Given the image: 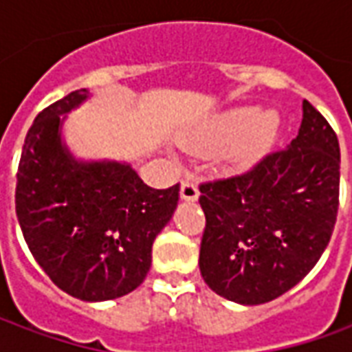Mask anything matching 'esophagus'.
<instances>
[{"label":"esophagus","instance_id":"1","mask_svg":"<svg viewBox=\"0 0 352 352\" xmlns=\"http://www.w3.org/2000/svg\"><path fill=\"white\" fill-rule=\"evenodd\" d=\"M199 196V190L196 183L192 179H184L183 184H181V198L186 199V201H196Z\"/></svg>","mask_w":352,"mask_h":352}]
</instances>
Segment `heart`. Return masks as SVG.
<instances>
[{
    "label": "heart",
    "instance_id": "b5f03b06",
    "mask_svg": "<svg viewBox=\"0 0 352 352\" xmlns=\"http://www.w3.org/2000/svg\"><path fill=\"white\" fill-rule=\"evenodd\" d=\"M279 128V116L273 111L258 113L254 109H232L213 122L199 146L217 153L234 143L232 160L239 166L256 162L272 145Z\"/></svg>",
    "mask_w": 352,
    "mask_h": 352
}]
</instances>
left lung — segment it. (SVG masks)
<instances>
[{"instance_id": "left-lung-1", "label": "left lung", "mask_w": 352, "mask_h": 352, "mask_svg": "<svg viewBox=\"0 0 352 352\" xmlns=\"http://www.w3.org/2000/svg\"><path fill=\"white\" fill-rule=\"evenodd\" d=\"M287 148L243 175L199 186V272L230 302L258 305L296 287L330 241L340 206V143L309 101Z\"/></svg>"}]
</instances>
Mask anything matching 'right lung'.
I'll use <instances>...</instances> for the list:
<instances>
[{
	"instance_id": "1",
	"label": "right lung",
	"mask_w": 352,
	"mask_h": 352,
	"mask_svg": "<svg viewBox=\"0 0 352 352\" xmlns=\"http://www.w3.org/2000/svg\"><path fill=\"white\" fill-rule=\"evenodd\" d=\"M87 88L35 116L16 173V217L30 251L58 288L105 302L145 280L156 236L173 217L179 184L146 186L126 162L79 160L62 128Z\"/></svg>"
}]
</instances>
